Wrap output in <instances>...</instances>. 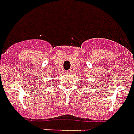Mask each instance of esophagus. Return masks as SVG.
<instances>
[{
	"instance_id": "1",
	"label": "esophagus",
	"mask_w": 134,
	"mask_h": 134,
	"mask_svg": "<svg viewBox=\"0 0 134 134\" xmlns=\"http://www.w3.org/2000/svg\"><path fill=\"white\" fill-rule=\"evenodd\" d=\"M71 70H67V71H65V73H66V74H69V73H71Z\"/></svg>"
}]
</instances>
